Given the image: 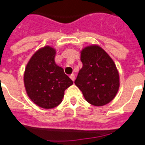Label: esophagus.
<instances>
[{
    "label": "esophagus",
    "mask_w": 145,
    "mask_h": 145,
    "mask_svg": "<svg viewBox=\"0 0 145 145\" xmlns=\"http://www.w3.org/2000/svg\"><path fill=\"white\" fill-rule=\"evenodd\" d=\"M70 78H71V79L72 81H74V79H75V75H74V74H72L70 75Z\"/></svg>",
    "instance_id": "esophagus-1"
}]
</instances>
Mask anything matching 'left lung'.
I'll return each instance as SVG.
<instances>
[{
    "label": "left lung",
    "mask_w": 145,
    "mask_h": 145,
    "mask_svg": "<svg viewBox=\"0 0 145 145\" xmlns=\"http://www.w3.org/2000/svg\"><path fill=\"white\" fill-rule=\"evenodd\" d=\"M82 68L74 81L86 101L102 106L113 99L120 86L119 74L109 55L98 46L82 51Z\"/></svg>",
    "instance_id": "1"
}]
</instances>
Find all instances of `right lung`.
Returning <instances> with one entry per match:
<instances>
[{"label": "right lung", "mask_w": 145, "mask_h": 145, "mask_svg": "<svg viewBox=\"0 0 145 145\" xmlns=\"http://www.w3.org/2000/svg\"><path fill=\"white\" fill-rule=\"evenodd\" d=\"M55 50L46 46L36 52L28 63L24 75L27 94L34 103L52 109L62 102L71 79L54 61Z\"/></svg>", "instance_id": "right-lung-1"}]
</instances>
